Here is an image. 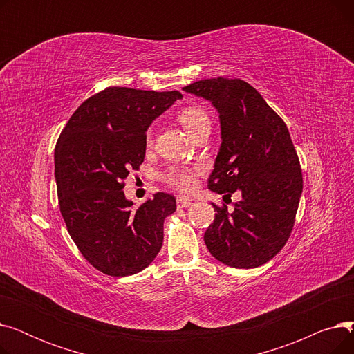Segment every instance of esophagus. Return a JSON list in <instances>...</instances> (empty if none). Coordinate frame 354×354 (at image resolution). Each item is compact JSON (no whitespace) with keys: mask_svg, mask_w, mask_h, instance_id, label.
<instances>
[{"mask_svg":"<svg viewBox=\"0 0 354 354\" xmlns=\"http://www.w3.org/2000/svg\"><path fill=\"white\" fill-rule=\"evenodd\" d=\"M192 205V201L188 199V198H178L176 199V207L180 209V208H187V207H191Z\"/></svg>","mask_w":354,"mask_h":354,"instance_id":"1","label":"esophagus"}]
</instances>
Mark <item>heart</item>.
<instances>
[{"label": "heart", "mask_w": 354, "mask_h": 354, "mask_svg": "<svg viewBox=\"0 0 354 354\" xmlns=\"http://www.w3.org/2000/svg\"><path fill=\"white\" fill-rule=\"evenodd\" d=\"M178 120L183 126V129L189 133V136L198 132L201 127L211 124L208 113L199 106H187L180 109L178 113ZM152 135H153V130L147 129L146 132L147 145L152 142ZM198 172H199L198 167L171 166L163 175V180L180 192H191L195 188Z\"/></svg>", "instance_id": "heart-1"}]
</instances>
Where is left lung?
Returning <instances> with one entry per match:
<instances>
[{"mask_svg": "<svg viewBox=\"0 0 354 354\" xmlns=\"http://www.w3.org/2000/svg\"><path fill=\"white\" fill-rule=\"evenodd\" d=\"M207 99L219 113L221 147L208 188L241 201L216 214L203 239L209 252L234 268L266 264L286 245L303 192L299 156L284 120L239 79H205L182 88Z\"/></svg>", "mask_w": 354, "mask_h": 354, "instance_id": "8db88e82", "label": "left lung"}]
</instances>
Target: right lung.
<instances>
[{"label": "right lung", "instance_id": "add662e5", "mask_svg": "<svg viewBox=\"0 0 354 354\" xmlns=\"http://www.w3.org/2000/svg\"><path fill=\"white\" fill-rule=\"evenodd\" d=\"M178 99L176 90L107 87L79 106L55 145L60 212L82 255L103 274H136L162 248L175 198L158 192L133 208L123 180L145 159L147 127Z\"/></svg>", "mask_w": 354, "mask_h": 354}]
</instances>
